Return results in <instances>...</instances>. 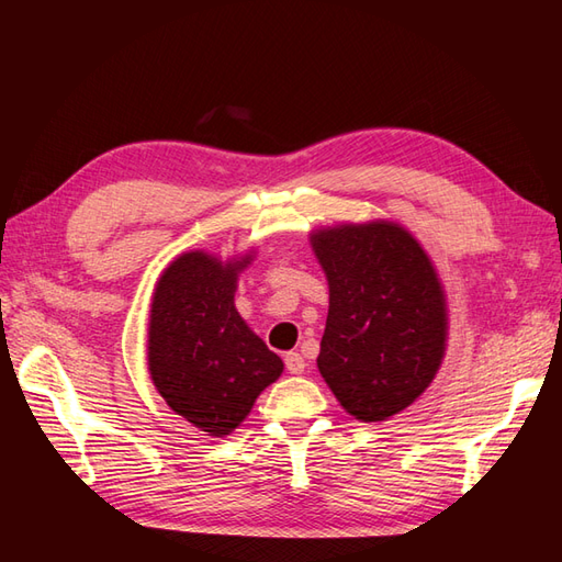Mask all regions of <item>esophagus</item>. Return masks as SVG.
Masks as SVG:
<instances>
[{
	"label": "esophagus",
	"mask_w": 562,
	"mask_h": 562,
	"mask_svg": "<svg viewBox=\"0 0 562 562\" xmlns=\"http://www.w3.org/2000/svg\"><path fill=\"white\" fill-rule=\"evenodd\" d=\"M284 367H288L290 374H302L306 369V362L300 352H288L284 355Z\"/></svg>",
	"instance_id": "1"
}]
</instances>
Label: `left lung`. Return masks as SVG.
Segmentation results:
<instances>
[{"label": "left lung", "instance_id": "obj_1", "mask_svg": "<svg viewBox=\"0 0 562 562\" xmlns=\"http://www.w3.org/2000/svg\"><path fill=\"white\" fill-rule=\"evenodd\" d=\"M308 241L328 280L318 372L352 417L384 423L423 396L445 360V284L398 222H340Z\"/></svg>", "mask_w": 562, "mask_h": 562}]
</instances>
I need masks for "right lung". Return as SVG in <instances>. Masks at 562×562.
Instances as JSON below:
<instances>
[{"mask_svg":"<svg viewBox=\"0 0 562 562\" xmlns=\"http://www.w3.org/2000/svg\"><path fill=\"white\" fill-rule=\"evenodd\" d=\"M254 258L256 248L226 260L186 250L161 270L151 292V384L176 415L210 437L232 435L284 369L234 304L238 274Z\"/></svg>","mask_w":562,"mask_h":562,"instance_id":"obj_1","label":"right lung"}]
</instances>
